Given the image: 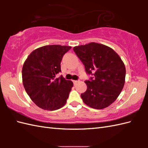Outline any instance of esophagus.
Wrapping results in <instances>:
<instances>
[{
  "label": "esophagus",
  "mask_w": 148,
  "mask_h": 148,
  "mask_svg": "<svg viewBox=\"0 0 148 148\" xmlns=\"http://www.w3.org/2000/svg\"><path fill=\"white\" fill-rule=\"evenodd\" d=\"M72 81H73V83H74V84H76L78 82V81H76V80H73Z\"/></svg>",
  "instance_id": "34e87169"
}]
</instances>
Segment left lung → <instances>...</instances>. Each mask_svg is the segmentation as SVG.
I'll return each instance as SVG.
<instances>
[{
  "mask_svg": "<svg viewBox=\"0 0 148 148\" xmlns=\"http://www.w3.org/2000/svg\"><path fill=\"white\" fill-rule=\"evenodd\" d=\"M73 50L86 73L94 76L84 81L87 90L81 95L83 102L96 109L109 106L125 84L126 69L122 60L112 48L96 42L75 46Z\"/></svg>",
  "mask_w": 148,
  "mask_h": 148,
  "instance_id": "left-lung-1",
  "label": "left lung"
}]
</instances>
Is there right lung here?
I'll list each match as a JSON object with an SVG mask.
<instances>
[{
    "instance_id": "1",
    "label": "right lung",
    "mask_w": 148,
    "mask_h": 148,
    "mask_svg": "<svg viewBox=\"0 0 148 148\" xmlns=\"http://www.w3.org/2000/svg\"><path fill=\"white\" fill-rule=\"evenodd\" d=\"M71 46L47 45L37 48L28 56L22 69V79L26 92L40 108L54 111L64 106L73 86L61 72L63 56Z\"/></svg>"
}]
</instances>
